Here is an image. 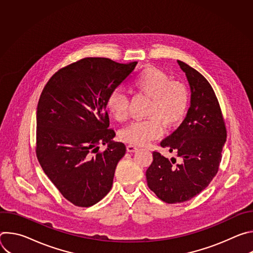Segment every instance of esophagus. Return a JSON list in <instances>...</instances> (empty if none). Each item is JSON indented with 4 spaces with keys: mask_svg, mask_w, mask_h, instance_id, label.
I'll use <instances>...</instances> for the list:
<instances>
[{
    "mask_svg": "<svg viewBox=\"0 0 253 253\" xmlns=\"http://www.w3.org/2000/svg\"><path fill=\"white\" fill-rule=\"evenodd\" d=\"M136 150H138V148L136 147V146H134V145H127V151L128 152H135Z\"/></svg>",
    "mask_w": 253,
    "mask_h": 253,
    "instance_id": "34e87169",
    "label": "esophagus"
}]
</instances>
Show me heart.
<instances>
[{
	"label": "heart",
	"mask_w": 253,
	"mask_h": 253,
	"mask_svg": "<svg viewBox=\"0 0 253 253\" xmlns=\"http://www.w3.org/2000/svg\"><path fill=\"white\" fill-rule=\"evenodd\" d=\"M133 89L150 98L146 114L149 118L134 121L120 131V138L133 145H146L163 134V124L173 127L181 121L187 111L189 92L186 85L172 80L164 71L147 67L140 71L131 83ZM108 112L117 121L128 117L129 101L120 90L113 91L107 99Z\"/></svg>",
	"instance_id": "1"
}]
</instances>
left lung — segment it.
Returning <instances> with one entry per match:
<instances>
[{
    "instance_id": "8db88e82",
    "label": "left lung",
    "mask_w": 253,
    "mask_h": 253,
    "mask_svg": "<svg viewBox=\"0 0 253 253\" xmlns=\"http://www.w3.org/2000/svg\"><path fill=\"white\" fill-rule=\"evenodd\" d=\"M177 62L190 86V107L181 125L160 145L175 151L180 163L154 151L146 171L148 187L170 204L188 201L209 185L218 171L226 141L225 123L211 85L198 71Z\"/></svg>"
}]
</instances>
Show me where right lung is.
I'll return each mask as SVG.
<instances>
[{
  "mask_svg": "<svg viewBox=\"0 0 253 253\" xmlns=\"http://www.w3.org/2000/svg\"><path fill=\"white\" fill-rule=\"evenodd\" d=\"M136 65L84 58L56 72L40 96L36 154L52 183L76 206L90 207L112 188L126 147L112 140L106 102ZM99 143L108 145L103 153Z\"/></svg>",
  "mask_w": 253,
  "mask_h": 253,
  "instance_id": "obj_1",
  "label": "right lung"
}]
</instances>
